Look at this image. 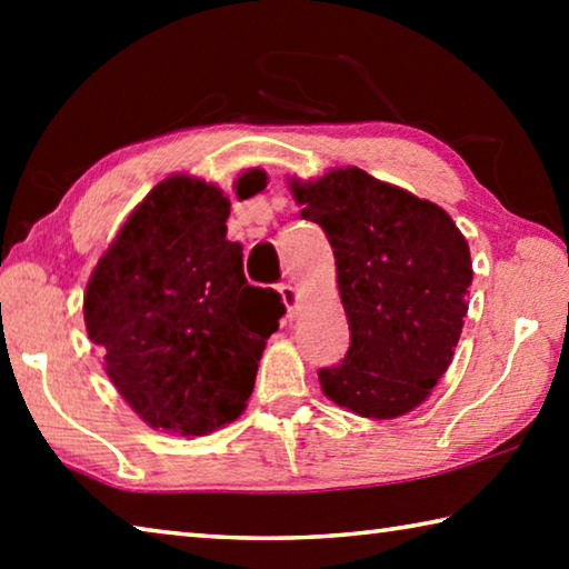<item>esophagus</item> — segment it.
<instances>
[{
  "label": "esophagus",
  "instance_id": "obj_1",
  "mask_svg": "<svg viewBox=\"0 0 569 569\" xmlns=\"http://www.w3.org/2000/svg\"><path fill=\"white\" fill-rule=\"evenodd\" d=\"M278 293H281L283 303H286V308H288V319H293L296 308H298V301H301V296H298V288L291 286V283H281V286H278Z\"/></svg>",
  "mask_w": 569,
  "mask_h": 569
}]
</instances>
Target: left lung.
Instances as JSON below:
<instances>
[{
	"mask_svg": "<svg viewBox=\"0 0 569 569\" xmlns=\"http://www.w3.org/2000/svg\"><path fill=\"white\" fill-rule=\"evenodd\" d=\"M288 188L326 230L351 331L321 391L366 419L403 417L455 359L475 276L467 238L445 208L353 166Z\"/></svg>",
	"mask_w": 569,
	"mask_h": 569,
	"instance_id": "8db88e82",
	"label": "left lung"
}]
</instances>
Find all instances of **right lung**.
Masks as SVG:
<instances>
[{
    "instance_id": "1",
    "label": "right lung",
    "mask_w": 569,
    "mask_h": 569,
    "mask_svg": "<svg viewBox=\"0 0 569 569\" xmlns=\"http://www.w3.org/2000/svg\"><path fill=\"white\" fill-rule=\"evenodd\" d=\"M250 168L246 200L266 188ZM230 200L213 182L170 176L134 206L84 291V326L114 389L152 429L206 437L246 411L268 336L286 313L273 288L246 281L226 238Z\"/></svg>"
}]
</instances>
